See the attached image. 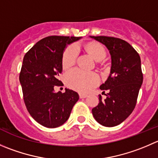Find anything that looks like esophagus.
I'll use <instances>...</instances> for the list:
<instances>
[{
	"label": "esophagus",
	"mask_w": 158,
	"mask_h": 158,
	"mask_svg": "<svg viewBox=\"0 0 158 158\" xmlns=\"http://www.w3.org/2000/svg\"><path fill=\"white\" fill-rule=\"evenodd\" d=\"M87 97V95L86 94H84V93H79V98L80 99H83V98Z\"/></svg>",
	"instance_id": "obj_1"
}]
</instances>
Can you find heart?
I'll use <instances>...</instances> for the list:
<instances>
[{
    "mask_svg": "<svg viewBox=\"0 0 158 158\" xmlns=\"http://www.w3.org/2000/svg\"><path fill=\"white\" fill-rule=\"evenodd\" d=\"M86 50L96 61H101L106 56V51L102 45L90 43L86 45ZM79 54V48L76 45L67 47L62 55V64L64 69L73 66ZM99 76L94 72H85L80 69H73L65 74V82L67 86L80 93H87L97 85Z\"/></svg>",
    "mask_w": 158,
    "mask_h": 158,
    "instance_id": "b5f03b06",
    "label": "heart"
}]
</instances>
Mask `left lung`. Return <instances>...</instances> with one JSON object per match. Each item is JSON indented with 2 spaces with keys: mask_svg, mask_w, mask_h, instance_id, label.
Here are the masks:
<instances>
[{
  "mask_svg": "<svg viewBox=\"0 0 158 158\" xmlns=\"http://www.w3.org/2000/svg\"><path fill=\"white\" fill-rule=\"evenodd\" d=\"M106 45L111 56L110 74L101 90H108L106 98L92 110L95 120L104 127L120 124L131 114L143 82L140 58L126 41L114 37L90 36ZM105 93V92H104Z\"/></svg>",
  "mask_w": 158,
  "mask_h": 158,
  "instance_id": "left-lung-1",
  "label": "left lung"
}]
</instances>
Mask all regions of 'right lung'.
<instances>
[{
  "mask_svg": "<svg viewBox=\"0 0 158 158\" xmlns=\"http://www.w3.org/2000/svg\"><path fill=\"white\" fill-rule=\"evenodd\" d=\"M81 37L48 36L37 42L24 56L19 76L24 103L35 121L48 128L61 126L67 121L79 95L61 86L59 76L62 71V59L67 45Z\"/></svg>",
  "mask_w": 158,
  "mask_h": 158,
  "instance_id": "1",
  "label": "right lung"
}]
</instances>
